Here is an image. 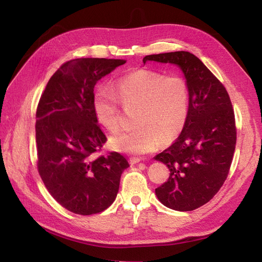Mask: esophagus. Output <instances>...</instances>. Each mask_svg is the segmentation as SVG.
<instances>
[{
    "instance_id": "obj_1",
    "label": "esophagus",
    "mask_w": 262,
    "mask_h": 262,
    "mask_svg": "<svg viewBox=\"0 0 262 262\" xmlns=\"http://www.w3.org/2000/svg\"><path fill=\"white\" fill-rule=\"evenodd\" d=\"M140 162H141L140 158H137V157H131V158H130V163H131V164H138V163H140Z\"/></svg>"
}]
</instances>
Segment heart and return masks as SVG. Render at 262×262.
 I'll return each mask as SVG.
<instances>
[{"mask_svg":"<svg viewBox=\"0 0 262 262\" xmlns=\"http://www.w3.org/2000/svg\"><path fill=\"white\" fill-rule=\"evenodd\" d=\"M116 93L98 86L93 96V108L99 123L110 132L120 126V107L137 106L134 123L138 126L110 139L119 152L143 155L152 152L161 140L175 139L184 129L189 114V89L184 78L165 76L147 70L134 71L116 81Z\"/></svg>","mask_w":262,"mask_h":262,"instance_id":"b5f03b06","label":"heart"}]
</instances>
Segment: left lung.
Masks as SVG:
<instances>
[{"label": "left lung", "instance_id": "1", "mask_svg": "<svg viewBox=\"0 0 262 262\" xmlns=\"http://www.w3.org/2000/svg\"><path fill=\"white\" fill-rule=\"evenodd\" d=\"M177 66L189 89V114L175 142L154 158L167 166L168 180L155 189L157 199L176 211H192L217 193L228 175L236 145L235 116L228 94L202 61L188 51L150 54Z\"/></svg>", "mask_w": 262, "mask_h": 262}]
</instances>
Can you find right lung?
Masks as SVG:
<instances>
[{
	"instance_id": "1",
	"label": "right lung",
	"mask_w": 262,
	"mask_h": 262,
	"mask_svg": "<svg viewBox=\"0 0 262 262\" xmlns=\"http://www.w3.org/2000/svg\"><path fill=\"white\" fill-rule=\"evenodd\" d=\"M125 62L104 58L68 61L51 76L39 100V175L57 202L75 214L91 215L110 207L121 173L129 167L117 152L95 155L107 138L93 108L95 85Z\"/></svg>"
}]
</instances>
